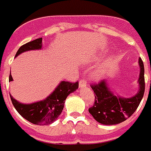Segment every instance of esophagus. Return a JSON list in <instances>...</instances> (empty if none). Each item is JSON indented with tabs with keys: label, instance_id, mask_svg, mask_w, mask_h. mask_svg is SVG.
<instances>
[{
	"label": "esophagus",
	"instance_id": "obj_1",
	"mask_svg": "<svg viewBox=\"0 0 151 151\" xmlns=\"http://www.w3.org/2000/svg\"><path fill=\"white\" fill-rule=\"evenodd\" d=\"M87 85V81H85L84 79H81L80 82H79V86L80 88L81 87H84V86H86Z\"/></svg>",
	"mask_w": 151,
	"mask_h": 151
}]
</instances>
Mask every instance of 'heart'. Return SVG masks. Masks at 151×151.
Here are the masks:
<instances>
[{
  "mask_svg": "<svg viewBox=\"0 0 151 151\" xmlns=\"http://www.w3.org/2000/svg\"><path fill=\"white\" fill-rule=\"evenodd\" d=\"M94 78L96 80H100L101 78V72L100 70H97L94 73Z\"/></svg>",
  "mask_w": 151,
  "mask_h": 151,
  "instance_id": "obj_1",
  "label": "heart"
}]
</instances>
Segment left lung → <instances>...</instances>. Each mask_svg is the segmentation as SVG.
<instances>
[{"label":"left lung","mask_w":151,"mask_h":151,"mask_svg":"<svg viewBox=\"0 0 151 151\" xmlns=\"http://www.w3.org/2000/svg\"><path fill=\"white\" fill-rule=\"evenodd\" d=\"M138 63L139 89L133 97L126 98L115 95L108 87L107 81H101L99 84L91 86L96 96L94 104L88 111L98 123L105 125L117 124L126 120L136 111L145 92V70L141 58Z\"/></svg>","instance_id":"obj_1"}]
</instances>
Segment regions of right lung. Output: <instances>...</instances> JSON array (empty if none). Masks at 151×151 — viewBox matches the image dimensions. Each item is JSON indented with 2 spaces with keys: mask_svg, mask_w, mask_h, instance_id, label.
<instances>
[{
  "mask_svg": "<svg viewBox=\"0 0 151 151\" xmlns=\"http://www.w3.org/2000/svg\"><path fill=\"white\" fill-rule=\"evenodd\" d=\"M41 49L42 38H38L22 45L17 51L15 57L26 51ZM12 81V76L10 74L9 81L10 82ZM78 87V82L70 83L68 81H61L53 93H50V96H48L45 99L30 104H24L18 101L13 98L11 94L10 98L16 111L27 120L37 125L50 124L61 115L67 96L75 92Z\"/></svg>",
  "mask_w": 151,
  "mask_h": 151,
  "instance_id": "1",
  "label": "right lung"
}]
</instances>
